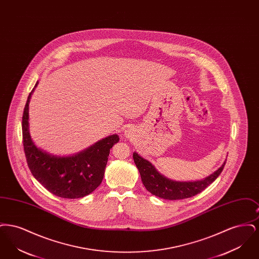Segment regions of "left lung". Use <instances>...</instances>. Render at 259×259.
<instances>
[{
	"label": "left lung",
	"instance_id": "obj_1",
	"mask_svg": "<svg viewBox=\"0 0 259 259\" xmlns=\"http://www.w3.org/2000/svg\"><path fill=\"white\" fill-rule=\"evenodd\" d=\"M133 159L141 175L143 185L151 194L167 200H181L195 196L207 188L222 172L225 161L217 171L196 182H177L161 175L149 161L133 153Z\"/></svg>",
	"mask_w": 259,
	"mask_h": 259
}]
</instances>
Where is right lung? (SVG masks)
<instances>
[{
	"label": "right lung",
	"mask_w": 259,
	"mask_h": 259,
	"mask_svg": "<svg viewBox=\"0 0 259 259\" xmlns=\"http://www.w3.org/2000/svg\"><path fill=\"white\" fill-rule=\"evenodd\" d=\"M34 90L35 88L28 96L22 116L23 146L28 167L50 193L68 199L84 197L101 185L110 150L119 142V137L116 134L109 136L72 156L53 155L37 148L29 133V103Z\"/></svg>",
	"instance_id": "right-lung-1"
}]
</instances>
